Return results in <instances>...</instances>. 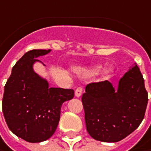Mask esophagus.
<instances>
[{"label": "esophagus", "instance_id": "esophagus-1", "mask_svg": "<svg viewBox=\"0 0 151 151\" xmlns=\"http://www.w3.org/2000/svg\"><path fill=\"white\" fill-rule=\"evenodd\" d=\"M83 94V88L81 86L78 87V88L75 89V96L77 97H80Z\"/></svg>", "mask_w": 151, "mask_h": 151}]
</instances>
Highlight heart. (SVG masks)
I'll return each instance as SVG.
<instances>
[{
    "label": "heart",
    "instance_id": "heart-1",
    "mask_svg": "<svg viewBox=\"0 0 151 151\" xmlns=\"http://www.w3.org/2000/svg\"><path fill=\"white\" fill-rule=\"evenodd\" d=\"M99 68H94V72L98 71V69ZM111 73H112L111 68H106L104 72H103V77H104V78H108L109 76L111 74Z\"/></svg>",
    "mask_w": 151,
    "mask_h": 151
}]
</instances>
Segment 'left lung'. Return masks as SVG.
Returning a JSON list of instances; mask_svg holds the SVG:
<instances>
[{"label":"left lung","mask_w":151,"mask_h":151,"mask_svg":"<svg viewBox=\"0 0 151 151\" xmlns=\"http://www.w3.org/2000/svg\"><path fill=\"white\" fill-rule=\"evenodd\" d=\"M88 134L102 142H118L132 134L145 117L148 93L137 64L115 90L107 80L90 83L82 95Z\"/></svg>","instance_id":"obj_1"}]
</instances>
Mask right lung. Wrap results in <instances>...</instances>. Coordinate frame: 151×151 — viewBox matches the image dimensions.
Masks as SVG:
<instances>
[{"label":"right lung","instance_id":"obj_1","mask_svg":"<svg viewBox=\"0 0 151 151\" xmlns=\"http://www.w3.org/2000/svg\"><path fill=\"white\" fill-rule=\"evenodd\" d=\"M50 50H32L14 65L4 88L2 111L11 131L30 143L46 140L55 133L63 102L73 98V89L49 88L33 70L38 56Z\"/></svg>","mask_w":151,"mask_h":151}]
</instances>
